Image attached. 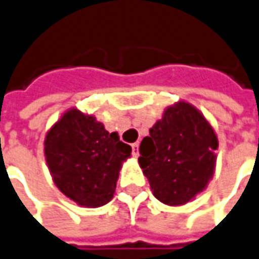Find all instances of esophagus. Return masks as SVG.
Instances as JSON below:
<instances>
[{"label":"esophagus","instance_id":"1","mask_svg":"<svg viewBox=\"0 0 259 259\" xmlns=\"http://www.w3.org/2000/svg\"><path fill=\"white\" fill-rule=\"evenodd\" d=\"M132 153H133L135 157H139V143L137 142L132 144Z\"/></svg>","mask_w":259,"mask_h":259}]
</instances>
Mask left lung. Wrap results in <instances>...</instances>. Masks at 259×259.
Here are the masks:
<instances>
[{
  "mask_svg": "<svg viewBox=\"0 0 259 259\" xmlns=\"http://www.w3.org/2000/svg\"><path fill=\"white\" fill-rule=\"evenodd\" d=\"M140 143L139 164L153 196L183 205L205 190L214 176L218 139L203 113L187 102L168 106Z\"/></svg>",
  "mask_w": 259,
  "mask_h": 259,
  "instance_id": "8db88e82",
  "label": "left lung"
}]
</instances>
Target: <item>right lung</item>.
I'll use <instances>...</instances> for the list:
<instances>
[{"label":"right lung","mask_w":259,"mask_h":259,"mask_svg":"<svg viewBox=\"0 0 259 259\" xmlns=\"http://www.w3.org/2000/svg\"><path fill=\"white\" fill-rule=\"evenodd\" d=\"M44 153L56 187L79 205L96 208L113 198L132 147L95 116L73 107L48 130Z\"/></svg>","instance_id":"obj_1"}]
</instances>
